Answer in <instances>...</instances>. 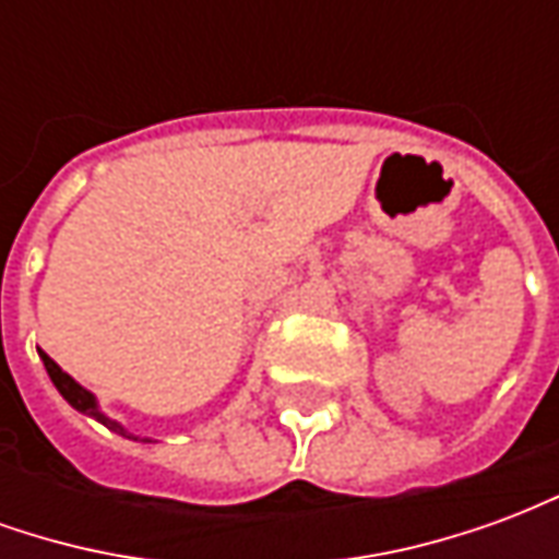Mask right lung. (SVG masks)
Here are the masks:
<instances>
[{"instance_id": "right-lung-1", "label": "right lung", "mask_w": 559, "mask_h": 559, "mask_svg": "<svg viewBox=\"0 0 559 559\" xmlns=\"http://www.w3.org/2000/svg\"><path fill=\"white\" fill-rule=\"evenodd\" d=\"M41 359H44V368H47V374H50V380H53V386L62 392V399H66L68 404L74 407V411L86 413V416H92V419H98L102 425H107L110 431L126 433L128 437V431L122 428V425H119V421L107 419V416L98 411V404H95V395H92V392H86V389L80 386V383H74V380H71V377H68L66 371H62V368H59V365H56L50 356H47V353H41Z\"/></svg>"}]
</instances>
